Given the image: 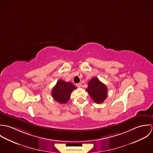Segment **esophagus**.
I'll return each mask as SVG.
<instances>
[{
  "mask_svg": "<svg viewBox=\"0 0 153 153\" xmlns=\"http://www.w3.org/2000/svg\"><path fill=\"white\" fill-rule=\"evenodd\" d=\"M81 85H81V83H78V84H76V86L78 88L81 87Z\"/></svg>",
  "mask_w": 153,
  "mask_h": 153,
  "instance_id": "1",
  "label": "esophagus"
}]
</instances>
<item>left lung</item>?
Masks as SVG:
<instances>
[{
	"label": "left lung",
	"mask_w": 153,
	"mask_h": 153,
	"mask_svg": "<svg viewBox=\"0 0 153 153\" xmlns=\"http://www.w3.org/2000/svg\"><path fill=\"white\" fill-rule=\"evenodd\" d=\"M86 91L97 104L103 102L107 97V87L97 78H93L88 82Z\"/></svg>",
	"instance_id": "obj_1"
}]
</instances>
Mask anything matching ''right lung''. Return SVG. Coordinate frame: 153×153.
Masks as SVG:
<instances>
[{"instance_id": "add662e5", "label": "right lung", "mask_w": 153, "mask_h": 153, "mask_svg": "<svg viewBox=\"0 0 153 153\" xmlns=\"http://www.w3.org/2000/svg\"><path fill=\"white\" fill-rule=\"evenodd\" d=\"M76 89L71 82L59 80L52 90V97L60 104H66L70 98L72 92Z\"/></svg>"}]
</instances>
